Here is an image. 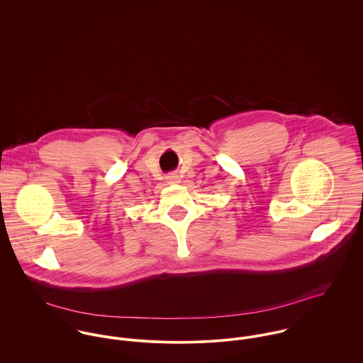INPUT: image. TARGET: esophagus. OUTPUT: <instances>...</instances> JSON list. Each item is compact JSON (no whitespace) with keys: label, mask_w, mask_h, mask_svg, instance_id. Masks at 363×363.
I'll list each match as a JSON object with an SVG mask.
<instances>
[{"label":"esophagus","mask_w":363,"mask_h":363,"mask_svg":"<svg viewBox=\"0 0 363 363\" xmlns=\"http://www.w3.org/2000/svg\"><path fill=\"white\" fill-rule=\"evenodd\" d=\"M179 182H180V179H179L177 174H170V176L167 177V183H169V184H176V183H179Z\"/></svg>","instance_id":"esophagus-1"}]
</instances>
